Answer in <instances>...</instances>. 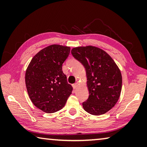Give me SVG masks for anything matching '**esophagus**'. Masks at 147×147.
Here are the masks:
<instances>
[{"mask_svg": "<svg viewBox=\"0 0 147 147\" xmlns=\"http://www.w3.org/2000/svg\"><path fill=\"white\" fill-rule=\"evenodd\" d=\"M77 87H78V83H75V84H73V88L74 89H76Z\"/></svg>", "mask_w": 147, "mask_h": 147, "instance_id": "obj_1", "label": "esophagus"}]
</instances>
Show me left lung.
Returning <instances> with one entry per match:
<instances>
[{"label":"left lung","mask_w":147,"mask_h":147,"mask_svg":"<svg viewBox=\"0 0 147 147\" xmlns=\"http://www.w3.org/2000/svg\"><path fill=\"white\" fill-rule=\"evenodd\" d=\"M72 55L83 65L86 71L89 97L82 103L84 109L93 115H100L113 108L122 88L121 71L113 59L97 47H76Z\"/></svg>","instance_id":"8db88e82"}]
</instances>
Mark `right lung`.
I'll list each match as a JSON object with an SVG mask.
<instances>
[{
    "label": "right lung",
    "instance_id": "right-lung-1",
    "mask_svg": "<svg viewBox=\"0 0 147 147\" xmlns=\"http://www.w3.org/2000/svg\"><path fill=\"white\" fill-rule=\"evenodd\" d=\"M70 47L53 45L35 55L26 69L25 82L29 97L44 112H56L63 108L73 91L62 65Z\"/></svg>",
    "mask_w": 147,
    "mask_h": 147
}]
</instances>
